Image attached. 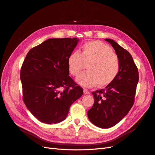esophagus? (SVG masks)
Here are the masks:
<instances>
[{"label":"esophagus","mask_w":155,"mask_h":155,"mask_svg":"<svg viewBox=\"0 0 155 155\" xmlns=\"http://www.w3.org/2000/svg\"><path fill=\"white\" fill-rule=\"evenodd\" d=\"M83 92L85 94H90V92L87 90V89H83Z\"/></svg>","instance_id":"1"}]
</instances>
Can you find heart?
<instances>
[{
    "mask_svg": "<svg viewBox=\"0 0 155 155\" xmlns=\"http://www.w3.org/2000/svg\"><path fill=\"white\" fill-rule=\"evenodd\" d=\"M87 64V72L81 74L76 81L83 87H105L114 81L120 71V59L109 46L99 41L85 43L81 54L74 51L68 58L69 72L77 76Z\"/></svg>",
    "mask_w": 155,
    "mask_h": 155,
    "instance_id": "heart-1",
    "label": "heart"
}]
</instances>
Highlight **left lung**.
I'll return each instance as SVG.
<instances>
[{
	"instance_id": "8db88e82",
	"label": "left lung",
	"mask_w": 155,
	"mask_h": 155,
	"mask_svg": "<svg viewBox=\"0 0 155 155\" xmlns=\"http://www.w3.org/2000/svg\"><path fill=\"white\" fill-rule=\"evenodd\" d=\"M120 59V71L104 89L92 92L94 104L87 112L88 119L100 128H110L127 114L134 101L139 79L138 70L127 50L114 41L105 39Z\"/></svg>"
}]
</instances>
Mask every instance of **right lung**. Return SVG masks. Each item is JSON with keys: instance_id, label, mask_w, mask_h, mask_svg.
Wrapping results in <instances>:
<instances>
[{"instance_id": "obj_1", "label": "right lung", "mask_w": 155, "mask_h": 155, "mask_svg": "<svg viewBox=\"0 0 155 155\" xmlns=\"http://www.w3.org/2000/svg\"><path fill=\"white\" fill-rule=\"evenodd\" d=\"M77 38L49 39L31 48L21 69L23 101L31 113L47 124L67 118L83 88L69 76L68 58Z\"/></svg>"}]
</instances>
